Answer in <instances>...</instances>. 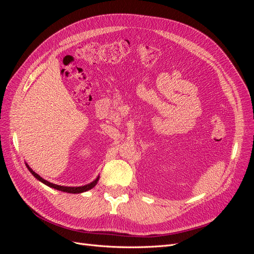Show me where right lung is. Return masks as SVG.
<instances>
[{
  "label": "right lung",
  "instance_id": "right-lung-1",
  "mask_svg": "<svg viewBox=\"0 0 254 254\" xmlns=\"http://www.w3.org/2000/svg\"><path fill=\"white\" fill-rule=\"evenodd\" d=\"M26 166L28 168V171L32 173V175L35 177L36 179L41 181L44 184H47L48 187L53 188V189H55V190H61V191H65V193H71V194H79V193H83V191H87V190H89L91 189H93L96 186V183H97V181L99 179V176H98L93 182H91L89 184H86V186H82V187H61V186H57V184H54L52 182H49L48 180H44L43 178H41L39 175L36 174L27 164H26Z\"/></svg>",
  "mask_w": 254,
  "mask_h": 254
}]
</instances>
